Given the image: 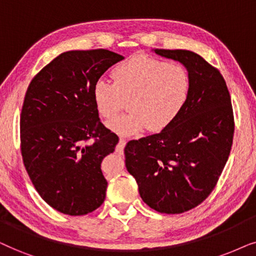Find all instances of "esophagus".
I'll use <instances>...</instances> for the list:
<instances>
[{
	"label": "esophagus",
	"mask_w": 256,
	"mask_h": 256,
	"mask_svg": "<svg viewBox=\"0 0 256 256\" xmlns=\"http://www.w3.org/2000/svg\"><path fill=\"white\" fill-rule=\"evenodd\" d=\"M125 144H126V140H125L124 138H120V139H119V142H118L117 148H116V150H117V152L122 153V150H124V148H125Z\"/></svg>",
	"instance_id": "esophagus-1"
}]
</instances>
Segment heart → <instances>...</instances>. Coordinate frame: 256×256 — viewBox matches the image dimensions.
<instances>
[{"mask_svg":"<svg viewBox=\"0 0 256 256\" xmlns=\"http://www.w3.org/2000/svg\"><path fill=\"white\" fill-rule=\"evenodd\" d=\"M114 83L100 78L94 85L96 110L112 118L128 100V111L108 122L112 131L134 136L142 128H168L185 106L190 91L188 71L180 63H165L136 54L118 64L111 72Z\"/></svg>","mask_w":256,"mask_h":256,"instance_id":"obj_1","label":"heart"}]
</instances>
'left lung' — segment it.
<instances>
[{
    "label": "left lung",
    "mask_w": 256,
    "mask_h": 256,
    "mask_svg": "<svg viewBox=\"0 0 256 256\" xmlns=\"http://www.w3.org/2000/svg\"><path fill=\"white\" fill-rule=\"evenodd\" d=\"M154 52L186 68L190 96L168 128L128 142L125 165L146 205L179 214L200 205L216 187L233 144V108L222 74L202 56L188 50Z\"/></svg>",
    "instance_id": "8db88e82"
}]
</instances>
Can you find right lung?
Segmentation results:
<instances>
[{"label": "right lung", "instance_id": "1", "mask_svg": "<svg viewBox=\"0 0 256 256\" xmlns=\"http://www.w3.org/2000/svg\"><path fill=\"white\" fill-rule=\"evenodd\" d=\"M122 60L105 49L66 51L26 90L20 122L23 162L40 198L63 214L84 216L105 200L100 164L119 139L100 122L92 90Z\"/></svg>", "mask_w": 256, "mask_h": 256}]
</instances>
